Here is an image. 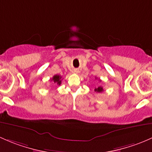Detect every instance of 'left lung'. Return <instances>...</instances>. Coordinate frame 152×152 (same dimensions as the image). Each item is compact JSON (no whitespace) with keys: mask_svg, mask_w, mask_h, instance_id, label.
<instances>
[{"mask_svg":"<svg viewBox=\"0 0 152 152\" xmlns=\"http://www.w3.org/2000/svg\"><path fill=\"white\" fill-rule=\"evenodd\" d=\"M103 91V89L102 87H98L95 89V92H102Z\"/></svg>","mask_w":152,"mask_h":152,"instance_id":"left-lung-1","label":"left lung"}]
</instances>
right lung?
Wrapping results in <instances>:
<instances>
[{"mask_svg":"<svg viewBox=\"0 0 152 152\" xmlns=\"http://www.w3.org/2000/svg\"><path fill=\"white\" fill-rule=\"evenodd\" d=\"M62 77L60 76H59V75H55V76L52 77V79H51V81H53L54 83H55V84H57V85H60L61 84V82H62Z\"/></svg>","mask_w":152,"mask_h":152,"instance_id":"add662e5","label":"right lung"}]
</instances>
